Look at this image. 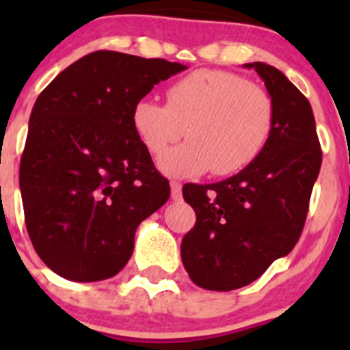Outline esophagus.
I'll return each mask as SVG.
<instances>
[{"label": "esophagus", "mask_w": 350, "mask_h": 350, "mask_svg": "<svg viewBox=\"0 0 350 350\" xmlns=\"http://www.w3.org/2000/svg\"><path fill=\"white\" fill-rule=\"evenodd\" d=\"M170 187H172V200H173V202H180V200H182V184H180V182L173 180L172 184H170Z\"/></svg>", "instance_id": "esophagus-1"}]
</instances>
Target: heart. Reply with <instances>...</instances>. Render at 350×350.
<instances>
[{
    "mask_svg": "<svg viewBox=\"0 0 350 350\" xmlns=\"http://www.w3.org/2000/svg\"><path fill=\"white\" fill-rule=\"evenodd\" d=\"M133 128L159 156L182 135L189 140L161 157L170 177L234 175L265 150L275 128L270 92L242 75L198 70L170 85L166 103L144 98L133 108Z\"/></svg>",
    "mask_w": 350,
    "mask_h": 350,
    "instance_id": "heart-1",
    "label": "heart"
}]
</instances>
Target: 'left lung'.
Wrapping results in <instances>:
<instances>
[{"instance_id":"left-lung-1","label":"left lung","mask_w":350,"mask_h":350,"mask_svg":"<svg viewBox=\"0 0 350 350\" xmlns=\"http://www.w3.org/2000/svg\"><path fill=\"white\" fill-rule=\"evenodd\" d=\"M275 101V128L259 157L215 184H185L196 224L180 245L196 286L233 291L254 282L293 250L307 219L321 170L319 138L308 100L282 71L249 63Z\"/></svg>"}]
</instances>
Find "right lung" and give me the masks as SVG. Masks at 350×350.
<instances>
[{"label":"right lung","instance_id":"add662e5","mask_svg":"<svg viewBox=\"0 0 350 350\" xmlns=\"http://www.w3.org/2000/svg\"><path fill=\"white\" fill-rule=\"evenodd\" d=\"M180 63L96 51L63 70L29 117L18 184L36 254L73 282L126 267L135 231L170 184L133 128V108Z\"/></svg>","mask_w":350,"mask_h":350}]
</instances>
